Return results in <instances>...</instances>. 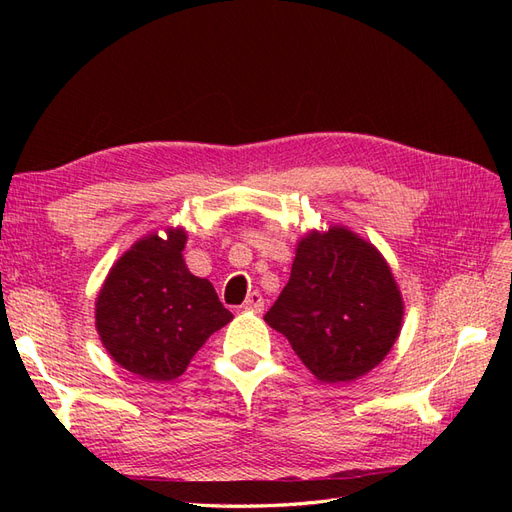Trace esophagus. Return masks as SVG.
Masks as SVG:
<instances>
[{
  "label": "esophagus",
  "mask_w": 512,
  "mask_h": 512,
  "mask_svg": "<svg viewBox=\"0 0 512 512\" xmlns=\"http://www.w3.org/2000/svg\"><path fill=\"white\" fill-rule=\"evenodd\" d=\"M243 309H245V312L260 314L262 309H265V299H262V294L256 292V290L247 294V299H245V303H243Z\"/></svg>",
  "instance_id": "obj_1"
}]
</instances>
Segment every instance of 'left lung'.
<instances>
[{
    "mask_svg": "<svg viewBox=\"0 0 512 512\" xmlns=\"http://www.w3.org/2000/svg\"><path fill=\"white\" fill-rule=\"evenodd\" d=\"M265 322L320 382L348 384L391 352L404 299L378 247L331 224L297 243L290 280Z\"/></svg>",
    "mask_w": 512,
    "mask_h": 512,
    "instance_id": "obj_1",
    "label": "left lung"
}]
</instances>
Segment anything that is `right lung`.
Returning a JSON list of instances; mask_svg holds the SVG:
<instances>
[{
	"instance_id": "add662e5",
	"label": "right lung",
	"mask_w": 512,
	"mask_h": 512,
	"mask_svg": "<svg viewBox=\"0 0 512 512\" xmlns=\"http://www.w3.org/2000/svg\"><path fill=\"white\" fill-rule=\"evenodd\" d=\"M149 232L108 271L96 299V331L123 369L168 382L188 369L207 339L232 320L213 284L183 260L188 232Z\"/></svg>"
}]
</instances>
